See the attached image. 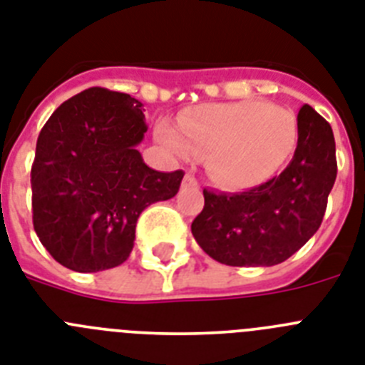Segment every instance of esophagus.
<instances>
[{
	"instance_id": "1",
	"label": "esophagus",
	"mask_w": 365,
	"mask_h": 365,
	"mask_svg": "<svg viewBox=\"0 0 365 365\" xmlns=\"http://www.w3.org/2000/svg\"><path fill=\"white\" fill-rule=\"evenodd\" d=\"M183 185H189V187H191V185H196V178H195V174H192V173H187L185 174V176H183Z\"/></svg>"
}]
</instances>
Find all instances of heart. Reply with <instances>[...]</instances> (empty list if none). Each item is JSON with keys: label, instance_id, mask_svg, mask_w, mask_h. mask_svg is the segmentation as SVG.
Returning <instances> with one entry per match:
<instances>
[{"label": "heart", "instance_id": "heart-1", "mask_svg": "<svg viewBox=\"0 0 365 365\" xmlns=\"http://www.w3.org/2000/svg\"><path fill=\"white\" fill-rule=\"evenodd\" d=\"M156 138L176 160L207 154L215 182L246 189L283 167L296 147L297 123L292 112L259 101L204 104L182 113L178 126L161 121Z\"/></svg>", "mask_w": 365, "mask_h": 365}]
</instances>
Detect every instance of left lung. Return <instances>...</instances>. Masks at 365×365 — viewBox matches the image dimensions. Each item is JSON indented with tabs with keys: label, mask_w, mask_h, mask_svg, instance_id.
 Segmentation results:
<instances>
[{
	"label": "left lung",
	"mask_w": 365,
	"mask_h": 365,
	"mask_svg": "<svg viewBox=\"0 0 365 365\" xmlns=\"http://www.w3.org/2000/svg\"><path fill=\"white\" fill-rule=\"evenodd\" d=\"M332 128L314 108L297 113V147L283 173L250 191L204 189L191 231L209 257L227 266H274L314 235L336 180Z\"/></svg>",
	"instance_id": "left-lung-1"
}]
</instances>
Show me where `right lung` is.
Returning <instances> with one entry per match:
<instances>
[{
  "instance_id": "obj_1",
  "label": "right lung",
  "mask_w": 365,
  "mask_h": 365,
  "mask_svg": "<svg viewBox=\"0 0 365 365\" xmlns=\"http://www.w3.org/2000/svg\"><path fill=\"white\" fill-rule=\"evenodd\" d=\"M145 132L143 104L104 88L68 99L43 125L31 169L33 224L69 270L123 264L141 211L178 192L183 170L160 173L139 154Z\"/></svg>"
}]
</instances>
